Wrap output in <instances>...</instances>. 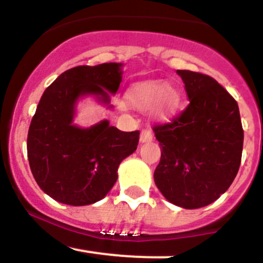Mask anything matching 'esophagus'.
Wrapping results in <instances>:
<instances>
[{
  "mask_svg": "<svg viewBox=\"0 0 263 263\" xmlns=\"http://www.w3.org/2000/svg\"><path fill=\"white\" fill-rule=\"evenodd\" d=\"M152 139H153V134H152L149 129H143L142 133H140V142L147 143L151 142Z\"/></svg>",
  "mask_w": 263,
  "mask_h": 263,
  "instance_id": "1",
  "label": "esophagus"
}]
</instances>
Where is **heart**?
I'll list each match as a JSON object with an SVG mask.
<instances>
[{
    "label": "heart",
    "instance_id": "heart-1",
    "mask_svg": "<svg viewBox=\"0 0 263 263\" xmlns=\"http://www.w3.org/2000/svg\"><path fill=\"white\" fill-rule=\"evenodd\" d=\"M129 104L138 110L151 109L157 118H168L180 105V95L162 81H145L133 85L126 93Z\"/></svg>",
    "mask_w": 263,
    "mask_h": 263
}]
</instances>
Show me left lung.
<instances>
[{
    "label": "left lung",
    "mask_w": 263,
    "mask_h": 263,
    "mask_svg": "<svg viewBox=\"0 0 263 263\" xmlns=\"http://www.w3.org/2000/svg\"><path fill=\"white\" fill-rule=\"evenodd\" d=\"M177 74L190 104L153 128L162 149L154 182L170 202L197 209L232 185L242 159L243 128L237 101L213 77L180 69Z\"/></svg>",
    "instance_id": "1"
}]
</instances>
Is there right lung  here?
Listing matches in <instances>:
<instances>
[{
    "label": "right lung",
    "mask_w": 263,
    "mask_h": 263,
    "mask_svg": "<svg viewBox=\"0 0 263 263\" xmlns=\"http://www.w3.org/2000/svg\"><path fill=\"white\" fill-rule=\"evenodd\" d=\"M121 63L78 66L44 91L28 134L29 164L39 187L72 206L104 199L118 180V167L137 149L139 132H121L107 120L91 128L73 124L76 102L95 95L104 104L116 93ZM111 107V106H109Z\"/></svg>",
    "instance_id": "obj_1"
}]
</instances>
